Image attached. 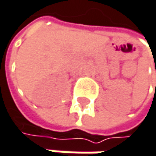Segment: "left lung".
Here are the masks:
<instances>
[{
	"instance_id": "left-lung-1",
	"label": "left lung",
	"mask_w": 156,
	"mask_h": 156,
	"mask_svg": "<svg viewBox=\"0 0 156 156\" xmlns=\"http://www.w3.org/2000/svg\"><path fill=\"white\" fill-rule=\"evenodd\" d=\"M155 85H156V84H155Z\"/></svg>"
}]
</instances>
